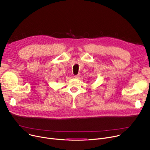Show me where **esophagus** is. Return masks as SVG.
I'll list each match as a JSON object with an SVG mask.
<instances>
[{"label":"esophagus","mask_w":150,"mask_h":150,"mask_svg":"<svg viewBox=\"0 0 150 150\" xmlns=\"http://www.w3.org/2000/svg\"><path fill=\"white\" fill-rule=\"evenodd\" d=\"M79 76H80V74H78V75H75V76H74V78H76V79H77V78H78Z\"/></svg>","instance_id":"1"}]
</instances>
